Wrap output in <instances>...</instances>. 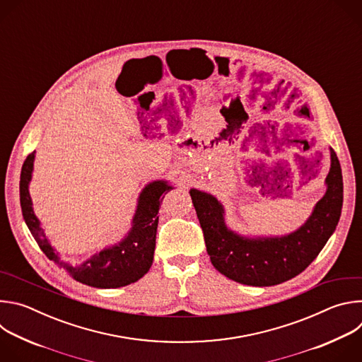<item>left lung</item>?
I'll return each mask as SVG.
<instances>
[{"label":"left lung","mask_w":362,"mask_h":362,"mask_svg":"<svg viewBox=\"0 0 362 362\" xmlns=\"http://www.w3.org/2000/svg\"><path fill=\"white\" fill-rule=\"evenodd\" d=\"M329 159L325 194L303 225L281 236H246L232 230L223 204L211 193L190 189L212 265L226 278L250 286L278 285L305 271L335 232L341 216L342 172L331 147Z\"/></svg>","instance_id":"8db88e82"}]
</instances>
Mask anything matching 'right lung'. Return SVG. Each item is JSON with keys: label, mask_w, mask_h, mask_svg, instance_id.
I'll return each instance as SVG.
<instances>
[{"label": "right lung", "mask_w": 362, "mask_h": 362, "mask_svg": "<svg viewBox=\"0 0 362 362\" xmlns=\"http://www.w3.org/2000/svg\"><path fill=\"white\" fill-rule=\"evenodd\" d=\"M34 159L35 151L28 154L23 165L20 176V202L25 225L48 259L63 268L73 279L100 289L126 286L144 276L153 264L160 202L163 200V194L173 189V186L168 180H153L147 183L139 194L132 228L126 236L120 242L91 255L84 262L71 265L62 261L59 252L48 242L41 222L34 214L28 190L34 170Z\"/></svg>", "instance_id": "add662e5"}]
</instances>
